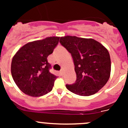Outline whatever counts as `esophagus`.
Returning <instances> with one entry per match:
<instances>
[{"instance_id": "1", "label": "esophagus", "mask_w": 128, "mask_h": 128, "mask_svg": "<svg viewBox=\"0 0 128 128\" xmlns=\"http://www.w3.org/2000/svg\"><path fill=\"white\" fill-rule=\"evenodd\" d=\"M60 72V74L62 75V74H63V69H61V70H60V72Z\"/></svg>"}]
</instances>
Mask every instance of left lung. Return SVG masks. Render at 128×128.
Here are the masks:
<instances>
[{"label":"left lung","instance_id":"1","mask_svg":"<svg viewBox=\"0 0 128 128\" xmlns=\"http://www.w3.org/2000/svg\"><path fill=\"white\" fill-rule=\"evenodd\" d=\"M59 42L71 54L77 77L75 83L66 84V88L81 96H90L98 92L110 76L108 50L94 39L66 36L61 37Z\"/></svg>","mask_w":128,"mask_h":128}]
</instances>
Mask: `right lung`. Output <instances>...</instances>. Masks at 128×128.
Wrapping results in <instances>:
<instances>
[{
    "label": "right lung",
    "mask_w": 128,
    "mask_h": 128,
    "mask_svg": "<svg viewBox=\"0 0 128 128\" xmlns=\"http://www.w3.org/2000/svg\"><path fill=\"white\" fill-rule=\"evenodd\" d=\"M59 37H48L28 42L13 58L11 73L19 88L26 95L40 96L50 92L57 77L50 72L47 58L53 52Z\"/></svg>",
    "instance_id": "obj_1"
}]
</instances>
